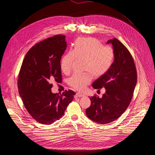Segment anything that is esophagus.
<instances>
[{
  "instance_id": "obj_1",
  "label": "esophagus",
  "mask_w": 155,
  "mask_h": 155,
  "mask_svg": "<svg viewBox=\"0 0 155 155\" xmlns=\"http://www.w3.org/2000/svg\"><path fill=\"white\" fill-rule=\"evenodd\" d=\"M76 96L77 97H83V96H84V94H81V93H77L76 94Z\"/></svg>"
}]
</instances>
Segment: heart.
<instances>
[{"instance_id": "heart-1", "label": "heart", "mask_w": 155, "mask_h": 155, "mask_svg": "<svg viewBox=\"0 0 155 155\" xmlns=\"http://www.w3.org/2000/svg\"><path fill=\"white\" fill-rule=\"evenodd\" d=\"M114 58L113 48L102 46L98 39L93 37L80 38L75 41L73 50L62 57L61 68L64 74H68L72 70L75 58L84 60V70L87 72L74 74L68 80L70 86L81 91L91 81V75L96 78L104 75L111 67Z\"/></svg>"}]
</instances>
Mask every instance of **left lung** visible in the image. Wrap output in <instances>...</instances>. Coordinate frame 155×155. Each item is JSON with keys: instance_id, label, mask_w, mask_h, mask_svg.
Segmentation results:
<instances>
[{"instance_id": "obj_1", "label": "left lung", "mask_w": 155, "mask_h": 155, "mask_svg": "<svg viewBox=\"0 0 155 155\" xmlns=\"http://www.w3.org/2000/svg\"><path fill=\"white\" fill-rule=\"evenodd\" d=\"M112 43L114 61L109 70L92 84L94 89L105 87L102 97H91V105L86 108L87 117L94 122L104 124L118 119L128 107L137 83V71L130 52L123 44L114 38Z\"/></svg>"}]
</instances>
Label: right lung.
<instances>
[{
    "label": "right lung",
    "mask_w": 155,
    "mask_h": 155,
    "mask_svg": "<svg viewBox=\"0 0 155 155\" xmlns=\"http://www.w3.org/2000/svg\"><path fill=\"white\" fill-rule=\"evenodd\" d=\"M65 36L56 35L35 44L27 53L18 75V87L25 108L43 124L59 120L75 93H53L52 83L62 81L61 57L67 47Z\"/></svg>",
    "instance_id": "obj_1"
}]
</instances>
